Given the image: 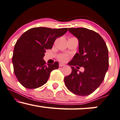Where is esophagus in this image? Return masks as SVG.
<instances>
[{
	"mask_svg": "<svg viewBox=\"0 0 120 120\" xmlns=\"http://www.w3.org/2000/svg\"><path fill=\"white\" fill-rule=\"evenodd\" d=\"M65 66V65L64 64H62V63H60V64H59V66H60V67H63V66Z\"/></svg>",
	"mask_w": 120,
	"mask_h": 120,
	"instance_id": "esophagus-1",
	"label": "esophagus"
}]
</instances>
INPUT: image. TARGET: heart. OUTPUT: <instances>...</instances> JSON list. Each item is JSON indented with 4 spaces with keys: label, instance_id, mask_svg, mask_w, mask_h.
Here are the masks:
<instances>
[{
    "label": "heart",
    "instance_id": "1",
    "mask_svg": "<svg viewBox=\"0 0 120 120\" xmlns=\"http://www.w3.org/2000/svg\"><path fill=\"white\" fill-rule=\"evenodd\" d=\"M59 59H60V61L65 62L68 60V56L66 55H61L59 57Z\"/></svg>",
    "mask_w": 120,
    "mask_h": 120
}]
</instances>
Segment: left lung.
<instances>
[{
	"label": "left lung",
	"mask_w": 120,
	"mask_h": 120,
	"mask_svg": "<svg viewBox=\"0 0 120 120\" xmlns=\"http://www.w3.org/2000/svg\"><path fill=\"white\" fill-rule=\"evenodd\" d=\"M79 41V53L69 63L72 71L64 78L67 88L75 94L88 96L103 81L109 69V50L102 37L98 33L85 28H69ZM85 68L79 72L73 66Z\"/></svg>",
	"instance_id": "obj_1"
}]
</instances>
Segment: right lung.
<instances>
[{
	"label": "right lung",
	"mask_w": 120,
	"mask_h": 120,
	"mask_svg": "<svg viewBox=\"0 0 120 120\" xmlns=\"http://www.w3.org/2000/svg\"><path fill=\"white\" fill-rule=\"evenodd\" d=\"M68 28L34 27L20 37L14 46L12 63L19 83L28 89L40 87L48 80L50 73L59 68V63L46 65V50L51 49L55 41Z\"/></svg>",
	"instance_id": "1"
}]
</instances>
